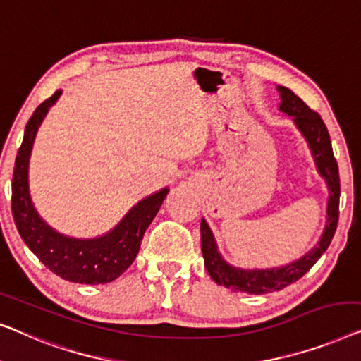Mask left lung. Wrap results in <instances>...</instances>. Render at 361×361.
<instances>
[{
    "mask_svg": "<svg viewBox=\"0 0 361 361\" xmlns=\"http://www.w3.org/2000/svg\"><path fill=\"white\" fill-rule=\"evenodd\" d=\"M278 91L281 94L280 109L288 116H293L294 124L302 132L309 147H311L319 173L327 181L329 191H331L327 204V226L317 245L299 260L281 268H270V270H242V268L231 267L229 263L222 260L209 226L206 224L204 219H201V250L202 257H204L206 270L217 284L229 288L231 291L235 293L265 294L280 291L291 283L298 281L299 278L311 270L314 263L327 250L334 238L335 229H337L340 201L338 165L334 157L331 137H329L326 124H324L321 116L309 108L291 90L278 86Z\"/></svg>",
    "mask_w": 361,
    "mask_h": 361,
    "instance_id": "1",
    "label": "left lung"
}]
</instances>
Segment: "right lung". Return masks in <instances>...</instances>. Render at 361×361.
Returning <instances> with one entry per match:
<instances>
[{
  "mask_svg": "<svg viewBox=\"0 0 361 361\" xmlns=\"http://www.w3.org/2000/svg\"><path fill=\"white\" fill-rule=\"evenodd\" d=\"M60 94L62 91H55L49 99L39 104L24 130V139L18 150L13 171V219L26 245L55 275L81 284L111 283L123 275L135 260L142 237L159 212L169 190L165 188L137 202V206L132 207L113 231L98 238H72L55 232L45 224L30 202L27 166L35 132Z\"/></svg>",
  "mask_w": 361,
  "mask_h": 361,
  "instance_id": "right-lung-1",
  "label": "right lung"
}]
</instances>
